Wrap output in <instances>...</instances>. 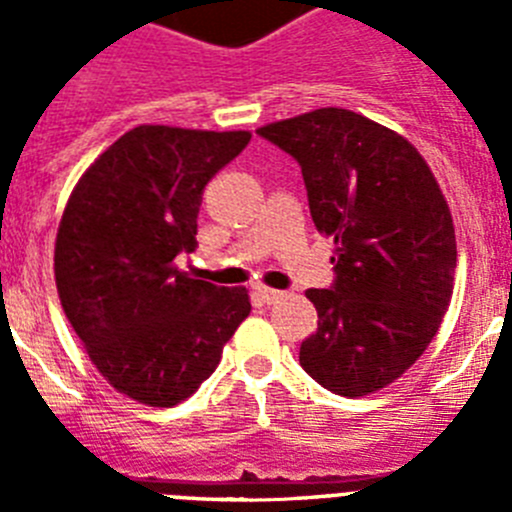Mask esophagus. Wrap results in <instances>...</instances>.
Instances as JSON below:
<instances>
[{"instance_id":"esophagus-1","label":"esophagus","mask_w":512,"mask_h":512,"mask_svg":"<svg viewBox=\"0 0 512 512\" xmlns=\"http://www.w3.org/2000/svg\"><path fill=\"white\" fill-rule=\"evenodd\" d=\"M256 297H259L264 305H274V302L282 300L284 292H279V289H271V287H256Z\"/></svg>"}]
</instances>
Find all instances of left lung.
<instances>
[{
    "mask_svg": "<svg viewBox=\"0 0 512 512\" xmlns=\"http://www.w3.org/2000/svg\"><path fill=\"white\" fill-rule=\"evenodd\" d=\"M256 133L302 169L312 223L336 243L330 289H307L318 330L300 364L325 390L364 397L420 359L451 302L454 220L413 143L323 107Z\"/></svg>",
    "mask_w": 512,
    "mask_h": 512,
    "instance_id": "8db88e82",
    "label": "left lung"
}]
</instances>
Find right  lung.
Listing matches in <instances>:
<instances>
[{
	"mask_svg": "<svg viewBox=\"0 0 512 512\" xmlns=\"http://www.w3.org/2000/svg\"><path fill=\"white\" fill-rule=\"evenodd\" d=\"M248 130L138 125L81 174L56 235V287L89 359L122 395L171 408L197 392L248 318L243 287L176 266L197 248L202 192Z\"/></svg>",
	"mask_w": 512,
	"mask_h": 512,
	"instance_id": "1",
	"label": "right lung"
}]
</instances>
